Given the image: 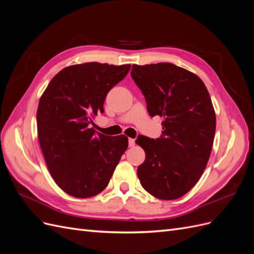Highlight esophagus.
Here are the masks:
<instances>
[{"mask_svg": "<svg viewBox=\"0 0 254 254\" xmlns=\"http://www.w3.org/2000/svg\"><path fill=\"white\" fill-rule=\"evenodd\" d=\"M128 144H129V147H134V145H135L134 139H129Z\"/></svg>", "mask_w": 254, "mask_h": 254, "instance_id": "esophagus-1", "label": "esophagus"}]
</instances>
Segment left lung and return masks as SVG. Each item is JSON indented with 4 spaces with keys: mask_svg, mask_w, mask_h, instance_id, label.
Here are the masks:
<instances>
[{
    "mask_svg": "<svg viewBox=\"0 0 254 254\" xmlns=\"http://www.w3.org/2000/svg\"><path fill=\"white\" fill-rule=\"evenodd\" d=\"M131 77L150 117L163 118L159 139L137 137L146 155L137 177L153 197L174 200L195 187L209 161L216 129L210 94L196 74L173 64H133Z\"/></svg>",
    "mask_w": 254,
    "mask_h": 254,
    "instance_id": "8db88e82",
    "label": "left lung"
}]
</instances>
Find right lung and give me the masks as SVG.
<instances>
[{
	"label": "right lung",
	"mask_w": 254,
	"mask_h": 254,
	"mask_svg": "<svg viewBox=\"0 0 254 254\" xmlns=\"http://www.w3.org/2000/svg\"><path fill=\"white\" fill-rule=\"evenodd\" d=\"M129 70L130 64L99 63L66 66L40 97L38 140L54 181L70 196L90 198L103 191L128 147L124 134L96 133L90 125Z\"/></svg>",
	"instance_id": "obj_1"
}]
</instances>
